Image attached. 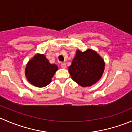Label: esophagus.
<instances>
[{
    "label": "esophagus",
    "mask_w": 132,
    "mask_h": 132,
    "mask_svg": "<svg viewBox=\"0 0 132 132\" xmlns=\"http://www.w3.org/2000/svg\"><path fill=\"white\" fill-rule=\"evenodd\" d=\"M61 68H66V64L65 63V62H62V63L61 64Z\"/></svg>",
    "instance_id": "obj_1"
}]
</instances>
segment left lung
<instances>
[{
  "label": "left lung",
  "mask_w": 132,
  "mask_h": 132,
  "mask_svg": "<svg viewBox=\"0 0 132 132\" xmlns=\"http://www.w3.org/2000/svg\"><path fill=\"white\" fill-rule=\"evenodd\" d=\"M104 68L103 59L96 52L88 49L84 52L77 50L68 70L75 82L82 87H87L100 79Z\"/></svg>",
  "instance_id": "8db88e82"
}]
</instances>
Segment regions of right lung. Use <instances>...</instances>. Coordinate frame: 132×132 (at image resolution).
Listing matches in <instances>:
<instances>
[{"label":"right lung","instance_id":"add662e5","mask_svg":"<svg viewBox=\"0 0 132 132\" xmlns=\"http://www.w3.org/2000/svg\"><path fill=\"white\" fill-rule=\"evenodd\" d=\"M57 69V66L50 64L43 54H37L28 62L25 69V75L32 84L43 87L51 82Z\"/></svg>","mask_w":132,"mask_h":132}]
</instances>
